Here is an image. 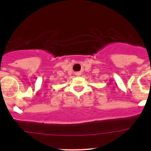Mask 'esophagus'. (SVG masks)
I'll return each mask as SVG.
<instances>
[{
    "mask_svg": "<svg viewBox=\"0 0 151 151\" xmlns=\"http://www.w3.org/2000/svg\"><path fill=\"white\" fill-rule=\"evenodd\" d=\"M80 75H81V73H80L79 72H77V73H75V76H79Z\"/></svg>",
    "mask_w": 151,
    "mask_h": 151,
    "instance_id": "34e87169",
    "label": "esophagus"
}]
</instances>
